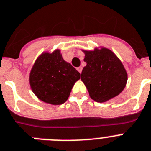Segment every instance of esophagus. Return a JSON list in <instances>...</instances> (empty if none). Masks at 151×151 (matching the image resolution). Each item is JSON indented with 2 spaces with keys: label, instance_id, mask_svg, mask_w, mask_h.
Returning a JSON list of instances; mask_svg holds the SVG:
<instances>
[{
  "label": "esophagus",
  "instance_id": "obj_1",
  "mask_svg": "<svg viewBox=\"0 0 151 151\" xmlns=\"http://www.w3.org/2000/svg\"><path fill=\"white\" fill-rule=\"evenodd\" d=\"M77 70L78 71V73H82V67H81V66L78 67V68H77Z\"/></svg>",
  "mask_w": 151,
  "mask_h": 151
}]
</instances>
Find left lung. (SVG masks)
Returning <instances> with one entry per match:
<instances>
[{
	"mask_svg": "<svg viewBox=\"0 0 151 151\" xmlns=\"http://www.w3.org/2000/svg\"><path fill=\"white\" fill-rule=\"evenodd\" d=\"M86 66L81 79L90 97L97 102H105L119 95L127 83V74L115 54L107 48L83 50Z\"/></svg>",
	"mask_w": 151,
	"mask_h": 151,
	"instance_id": "1",
	"label": "left lung"
}]
</instances>
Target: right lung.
<instances>
[{
    "label": "right lung",
    "mask_w": 151,
    "mask_h": 151,
    "mask_svg": "<svg viewBox=\"0 0 151 151\" xmlns=\"http://www.w3.org/2000/svg\"><path fill=\"white\" fill-rule=\"evenodd\" d=\"M80 73L63 60L60 51L43 52L37 58L29 73V85L41 101L62 105L69 98Z\"/></svg>",
    "instance_id": "obj_1"
}]
</instances>
